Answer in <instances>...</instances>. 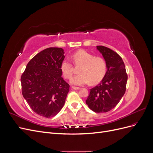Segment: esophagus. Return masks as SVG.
Masks as SVG:
<instances>
[{
  "instance_id": "esophagus-1",
  "label": "esophagus",
  "mask_w": 153,
  "mask_h": 153,
  "mask_svg": "<svg viewBox=\"0 0 153 153\" xmlns=\"http://www.w3.org/2000/svg\"><path fill=\"white\" fill-rule=\"evenodd\" d=\"M72 89H75V90H78V89H80V87H75V86H72Z\"/></svg>"
}]
</instances>
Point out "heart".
Listing matches in <instances>:
<instances>
[{"label":"heart","mask_w":153,"mask_h":153,"mask_svg":"<svg viewBox=\"0 0 153 153\" xmlns=\"http://www.w3.org/2000/svg\"><path fill=\"white\" fill-rule=\"evenodd\" d=\"M75 65H82L79 69V75L73 76L71 83L73 85H82L91 82L95 84L100 82L105 76L107 71V64L105 60L101 57H94L85 50L77 51L72 55ZM61 71L66 79L72 77L74 68L71 62L66 59L61 63Z\"/></svg>","instance_id":"b5f03b06"}]
</instances>
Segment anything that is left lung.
Returning a JSON list of instances; mask_svg holds the SVG:
<instances>
[{
	"label": "left lung",
	"instance_id": "8db88e82",
	"mask_svg": "<svg viewBox=\"0 0 153 153\" xmlns=\"http://www.w3.org/2000/svg\"><path fill=\"white\" fill-rule=\"evenodd\" d=\"M107 64V71L100 84L92 88L86 104L96 113L107 112L115 108L126 91L128 75L120 55L103 46H97Z\"/></svg>",
	"mask_w": 153,
	"mask_h": 153
}]
</instances>
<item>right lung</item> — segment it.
<instances>
[{"label": "right lung", "mask_w": 153, "mask_h": 153, "mask_svg": "<svg viewBox=\"0 0 153 153\" xmlns=\"http://www.w3.org/2000/svg\"><path fill=\"white\" fill-rule=\"evenodd\" d=\"M64 53L61 48L43 50L27 64L21 76L23 96L30 108L44 117L60 112L69 91V85L61 76Z\"/></svg>", "instance_id": "1"}]
</instances>
